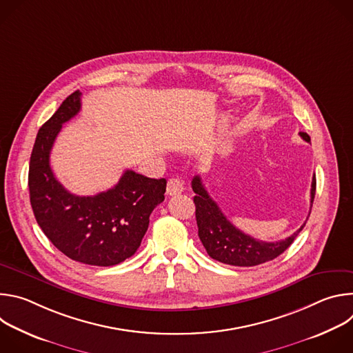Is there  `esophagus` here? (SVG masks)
<instances>
[{
  "instance_id": "1",
  "label": "esophagus",
  "mask_w": 353,
  "mask_h": 353,
  "mask_svg": "<svg viewBox=\"0 0 353 353\" xmlns=\"http://www.w3.org/2000/svg\"><path fill=\"white\" fill-rule=\"evenodd\" d=\"M166 190H168V194H169V195H176V194L183 192V190H184L183 180L179 179V177H172V179H169Z\"/></svg>"
}]
</instances>
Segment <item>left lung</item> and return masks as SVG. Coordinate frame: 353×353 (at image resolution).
I'll return each instance as SVG.
<instances>
[{
  "label": "left lung",
  "instance_id": "obj_1",
  "mask_svg": "<svg viewBox=\"0 0 353 353\" xmlns=\"http://www.w3.org/2000/svg\"><path fill=\"white\" fill-rule=\"evenodd\" d=\"M300 137L310 142V137L306 132H300ZM191 187L196 194L194 196V204L199 240L203 241L208 256L223 264L234 267H254L271 261L283 253L306 225H301L292 236L286 237L285 240L274 243L261 241L243 233L229 222V219L219 210L218 204L210 196L199 176L192 179ZM314 195L316 176H313L310 191L312 207Z\"/></svg>",
  "mask_w": 353,
  "mask_h": 353
}]
</instances>
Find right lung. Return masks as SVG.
I'll use <instances>...</instances> for the list:
<instances>
[{
	"mask_svg": "<svg viewBox=\"0 0 353 353\" xmlns=\"http://www.w3.org/2000/svg\"><path fill=\"white\" fill-rule=\"evenodd\" d=\"M81 110V92L71 93L39 130L29 163V192L43 233L68 259L112 267L134 256L148 230L149 215L165 199L166 180L125 170L103 192L79 196L67 191L50 168L56 137Z\"/></svg>",
	"mask_w": 353,
	"mask_h": 353,
	"instance_id": "obj_1",
	"label": "right lung"
}]
</instances>
